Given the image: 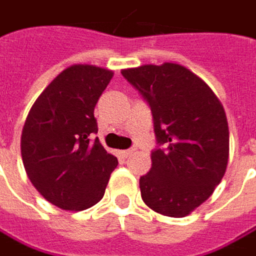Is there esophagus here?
<instances>
[{
	"label": "esophagus",
	"mask_w": 256,
	"mask_h": 256,
	"mask_svg": "<svg viewBox=\"0 0 256 256\" xmlns=\"http://www.w3.org/2000/svg\"><path fill=\"white\" fill-rule=\"evenodd\" d=\"M134 152H136V148L124 150V152H122V156H124V157H130V156H131V154H134Z\"/></svg>",
	"instance_id": "obj_1"
}]
</instances>
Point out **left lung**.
Masks as SVG:
<instances>
[{
  "mask_svg": "<svg viewBox=\"0 0 256 256\" xmlns=\"http://www.w3.org/2000/svg\"><path fill=\"white\" fill-rule=\"evenodd\" d=\"M148 103L156 141L152 169L140 178L141 198L152 210L185 217L224 176L228 126L223 104L210 87L179 64L141 65L120 71Z\"/></svg>",
  "mask_w": 256,
  "mask_h": 256,
  "instance_id": "obj_1",
  "label": "left lung"
}]
</instances>
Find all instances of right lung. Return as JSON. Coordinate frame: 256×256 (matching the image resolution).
Segmentation results:
<instances>
[{
    "label": "right lung",
    "mask_w": 256,
    "mask_h": 256,
    "mask_svg": "<svg viewBox=\"0 0 256 256\" xmlns=\"http://www.w3.org/2000/svg\"><path fill=\"white\" fill-rule=\"evenodd\" d=\"M114 72L76 64L58 74L33 103L22 132V157L30 182L50 204L82 211L104 195L118 158L98 134L94 106Z\"/></svg>",
    "instance_id": "right-lung-1"
}]
</instances>
